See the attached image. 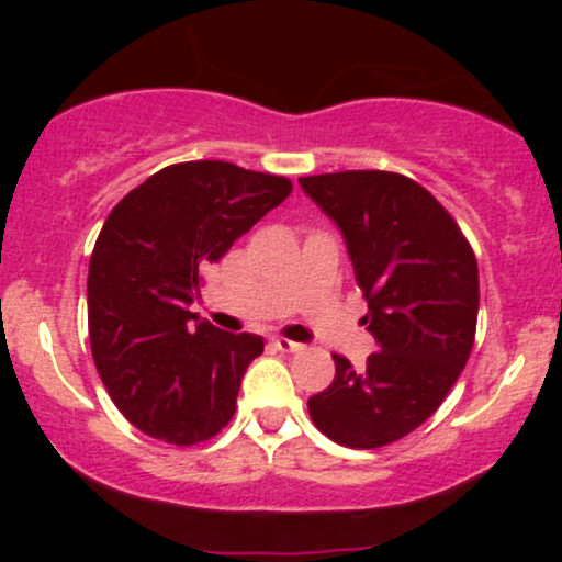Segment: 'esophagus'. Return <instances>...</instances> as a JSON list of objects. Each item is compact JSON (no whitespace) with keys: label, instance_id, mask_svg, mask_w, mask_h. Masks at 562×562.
Returning a JSON list of instances; mask_svg holds the SVG:
<instances>
[{"label":"esophagus","instance_id":"1","mask_svg":"<svg viewBox=\"0 0 562 562\" xmlns=\"http://www.w3.org/2000/svg\"><path fill=\"white\" fill-rule=\"evenodd\" d=\"M272 348H277V351L282 353H295L301 351V344H295V340H288V338H272Z\"/></svg>","mask_w":562,"mask_h":562}]
</instances>
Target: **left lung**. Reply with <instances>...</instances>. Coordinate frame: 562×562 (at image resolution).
Here are the masks:
<instances>
[{
	"instance_id": "obj_1",
	"label": "left lung",
	"mask_w": 562,
	"mask_h": 562,
	"mask_svg": "<svg viewBox=\"0 0 562 562\" xmlns=\"http://www.w3.org/2000/svg\"><path fill=\"white\" fill-rule=\"evenodd\" d=\"M299 182L344 232L380 346L362 370L333 353L335 380L308 398V415L335 443L385 447L420 428L460 378L479 322V261L449 211L404 173Z\"/></svg>"
}]
</instances>
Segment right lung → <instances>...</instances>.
<instances>
[{"mask_svg": "<svg viewBox=\"0 0 562 562\" xmlns=\"http://www.w3.org/2000/svg\"><path fill=\"white\" fill-rule=\"evenodd\" d=\"M290 190L274 173L187 160L134 187L105 218L89 259V344L113 404L142 434L192 447L232 420L263 340L216 330L190 303L209 263Z\"/></svg>", "mask_w": 562, "mask_h": 562, "instance_id": "obj_1", "label": "right lung"}]
</instances>
